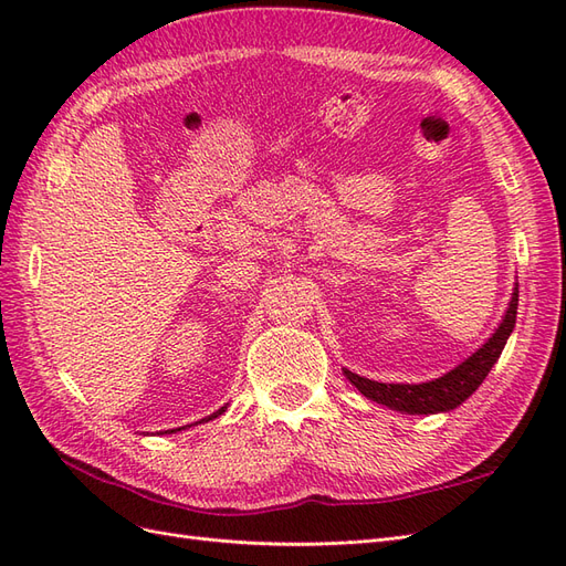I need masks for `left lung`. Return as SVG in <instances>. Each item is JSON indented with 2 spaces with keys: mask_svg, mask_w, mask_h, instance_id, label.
<instances>
[{
  "mask_svg": "<svg viewBox=\"0 0 566 566\" xmlns=\"http://www.w3.org/2000/svg\"><path fill=\"white\" fill-rule=\"evenodd\" d=\"M517 302H520V283L512 287V297L507 310L499 323V328L484 342L482 347L472 352L465 361L443 373L441 378L418 382V385H403V382H375L361 378L347 368H342L345 378L375 403H382L391 410L408 416H434V413H449L458 408L462 401H468L472 394L484 382L493 364L505 349V342L510 333L515 331L517 321Z\"/></svg>",
  "mask_w": 566,
  "mask_h": 566,
  "instance_id": "obj_1",
  "label": "left lung"
}]
</instances>
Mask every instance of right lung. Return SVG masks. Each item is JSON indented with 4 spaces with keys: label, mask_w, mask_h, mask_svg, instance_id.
Listing matches in <instances>:
<instances>
[{
    "label": "right lung",
    "mask_w": 566,
    "mask_h": 566,
    "mask_svg": "<svg viewBox=\"0 0 566 566\" xmlns=\"http://www.w3.org/2000/svg\"><path fill=\"white\" fill-rule=\"evenodd\" d=\"M229 406V403H227ZM227 406H221L219 410H214V413L212 416H208V418H202L200 422H208V420H214V418H219L221 413H224V410H227ZM198 424V422H196ZM186 427H191V424H186ZM186 427H177V430H165L163 434H175V432H181V430H186Z\"/></svg>",
    "instance_id": "add662e5"
}]
</instances>
